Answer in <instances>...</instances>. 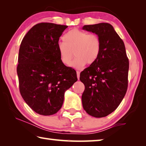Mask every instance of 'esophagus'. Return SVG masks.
<instances>
[{"mask_svg":"<svg viewBox=\"0 0 146 146\" xmlns=\"http://www.w3.org/2000/svg\"><path fill=\"white\" fill-rule=\"evenodd\" d=\"M76 75H77L78 80H79V78H80V71H76Z\"/></svg>","mask_w":146,"mask_h":146,"instance_id":"34e87169","label":"esophagus"}]
</instances>
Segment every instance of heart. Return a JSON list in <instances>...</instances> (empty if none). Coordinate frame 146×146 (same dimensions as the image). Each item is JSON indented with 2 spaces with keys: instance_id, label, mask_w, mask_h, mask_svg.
I'll list each match as a JSON object with an SVG mask.
<instances>
[{
  "instance_id": "1",
  "label": "heart",
  "mask_w": 146,
  "mask_h": 146,
  "mask_svg": "<svg viewBox=\"0 0 146 146\" xmlns=\"http://www.w3.org/2000/svg\"><path fill=\"white\" fill-rule=\"evenodd\" d=\"M64 42L58 44V50L62 62L70 65L73 58V52L76 58L71 63L73 68L80 69L85 64L95 62L101 50V41L95 34L78 29H71L63 36Z\"/></svg>"
}]
</instances>
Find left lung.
Here are the masks:
<instances>
[{
	"label": "left lung",
	"mask_w": 146,
	"mask_h": 146,
	"mask_svg": "<svg viewBox=\"0 0 146 146\" xmlns=\"http://www.w3.org/2000/svg\"><path fill=\"white\" fill-rule=\"evenodd\" d=\"M82 29L97 35L101 41L97 60L80 75L85 86L83 108L92 117H104L118 108L126 93L129 60L124 43L110 24L85 25Z\"/></svg>",
	"instance_id": "obj_1"
}]
</instances>
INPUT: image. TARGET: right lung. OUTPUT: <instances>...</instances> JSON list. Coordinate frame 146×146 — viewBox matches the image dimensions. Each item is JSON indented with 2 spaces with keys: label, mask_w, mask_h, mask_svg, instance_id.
<instances>
[{
  "label": "right lung",
  "mask_w": 146,
  "mask_h": 146,
  "mask_svg": "<svg viewBox=\"0 0 146 146\" xmlns=\"http://www.w3.org/2000/svg\"><path fill=\"white\" fill-rule=\"evenodd\" d=\"M67 28L37 24L26 33L20 46L17 68L20 92L39 115L57 113L66 91L77 81L76 71L62 62L58 50L59 38Z\"/></svg>",
  "instance_id": "1"
}]
</instances>
